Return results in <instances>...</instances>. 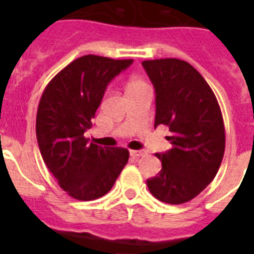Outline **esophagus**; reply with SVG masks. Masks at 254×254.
I'll return each mask as SVG.
<instances>
[{"label":"esophagus","instance_id":"34e87169","mask_svg":"<svg viewBox=\"0 0 254 254\" xmlns=\"http://www.w3.org/2000/svg\"><path fill=\"white\" fill-rule=\"evenodd\" d=\"M130 155L133 158H141L143 155H146L145 150H130Z\"/></svg>","mask_w":254,"mask_h":254}]
</instances>
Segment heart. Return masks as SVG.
<instances>
[{
  "mask_svg": "<svg viewBox=\"0 0 254 254\" xmlns=\"http://www.w3.org/2000/svg\"><path fill=\"white\" fill-rule=\"evenodd\" d=\"M145 83L142 80H139V79H131L129 83H127V89H130V88H137V87H143Z\"/></svg>",
  "mask_w": 254,
  "mask_h": 254,
  "instance_id": "heart-1",
  "label": "heart"
}]
</instances>
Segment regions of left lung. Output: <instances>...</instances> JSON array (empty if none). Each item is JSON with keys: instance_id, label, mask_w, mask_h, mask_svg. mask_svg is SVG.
Returning a JSON list of instances; mask_svg holds the SVG:
<instances>
[{"instance_id": "1", "label": "left lung", "mask_w": 254, "mask_h": 254, "mask_svg": "<svg viewBox=\"0 0 254 254\" xmlns=\"http://www.w3.org/2000/svg\"><path fill=\"white\" fill-rule=\"evenodd\" d=\"M155 89V123L169 127L173 147L155 154L158 175L147 179L158 200L182 204L213 181L225 149V129L216 96L204 77L181 59L143 61Z\"/></svg>"}]
</instances>
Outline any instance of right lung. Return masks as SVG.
<instances>
[{
    "label": "right lung",
    "mask_w": 254,
    "mask_h": 254,
    "mask_svg": "<svg viewBox=\"0 0 254 254\" xmlns=\"http://www.w3.org/2000/svg\"><path fill=\"white\" fill-rule=\"evenodd\" d=\"M133 59L84 55L57 73L42 93L37 112V139L42 158L58 183L77 200H95L109 192L129 159L124 147L88 143L108 84Z\"/></svg>",
    "instance_id": "add662e5"
}]
</instances>
